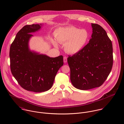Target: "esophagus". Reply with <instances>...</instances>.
<instances>
[{
  "instance_id": "34e87169",
  "label": "esophagus",
  "mask_w": 124,
  "mask_h": 124,
  "mask_svg": "<svg viewBox=\"0 0 124 124\" xmlns=\"http://www.w3.org/2000/svg\"><path fill=\"white\" fill-rule=\"evenodd\" d=\"M63 59H64V63H67V57L64 56Z\"/></svg>"
}]
</instances>
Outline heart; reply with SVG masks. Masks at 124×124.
<instances>
[{"mask_svg": "<svg viewBox=\"0 0 124 124\" xmlns=\"http://www.w3.org/2000/svg\"><path fill=\"white\" fill-rule=\"evenodd\" d=\"M54 34L58 42L65 43L64 50L70 54H75L82 50L90 38V34L86 29H81L74 26L59 28L55 31ZM51 41L55 47H58L56 41L52 39Z\"/></svg>", "mask_w": 124, "mask_h": 124, "instance_id": "obj_1", "label": "heart"}]
</instances>
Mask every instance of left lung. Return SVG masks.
<instances>
[{"label": "left lung", "mask_w": 124, "mask_h": 124, "mask_svg": "<svg viewBox=\"0 0 124 124\" xmlns=\"http://www.w3.org/2000/svg\"><path fill=\"white\" fill-rule=\"evenodd\" d=\"M91 25L93 33L89 43L79 52L68 58L71 82L75 88L83 90L101 86L113 65L112 41L101 25Z\"/></svg>", "instance_id": "left-lung-1"}]
</instances>
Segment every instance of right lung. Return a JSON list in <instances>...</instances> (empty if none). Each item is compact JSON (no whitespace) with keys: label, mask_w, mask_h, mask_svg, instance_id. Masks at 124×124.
<instances>
[{"label":"right lung","mask_w":124,"mask_h":124,"mask_svg":"<svg viewBox=\"0 0 124 124\" xmlns=\"http://www.w3.org/2000/svg\"><path fill=\"white\" fill-rule=\"evenodd\" d=\"M41 26V23L24 26L17 33L9 50L12 74L22 88L34 92L49 90L63 65L62 55L50 57L29 49L31 33L39 31Z\"/></svg>","instance_id":"right-lung-1"}]
</instances>
